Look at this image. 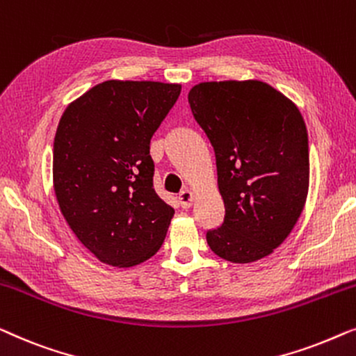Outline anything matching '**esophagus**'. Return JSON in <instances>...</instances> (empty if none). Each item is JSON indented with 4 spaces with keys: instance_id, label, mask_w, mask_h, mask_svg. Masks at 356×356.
I'll return each mask as SVG.
<instances>
[{
    "instance_id": "esophagus-1",
    "label": "esophagus",
    "mask_w": 356,
    "mask_h": 356,
    "mask_svg": "<svg viewBox=\"0 0 356 356\" xmlns=\"http://www.w3.org/2000/svg\"><path fill=\"white\" fill-rule=\"evenodd\" d=\"M193 200H195V195H193L192 190L185 188V190H182V192L179 193V203H180V207H182V208H190V207H192Z\"/></svg>"
}]
</instances>
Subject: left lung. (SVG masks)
I'll use <instances>...</instances> for the list:
<instances>
[{
    "instance_id": "8db88e82",
    "label": "left lung",
    "mask_w": 356,
    "mask_h": 356,
    "mask_svg": "<svg viewBox=\"0 0 356 356\" xmlns=\"http://www.w3.org/2000/svg\"><path fill=\"white\" fill-rule=\"evenodd\" d=\"M188 104L213 145L226 208L221 226L207 232L209 248L232 263L268 257L307 202L309 153L302 114L259 80L198 83Z\"/></svg>"
}]
</instances>
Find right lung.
Returning a JSON list of instances; mask_svg holds the SVG:
<instances>
[{
    "instance_id": "right-lung-1",
    "label": "right lung",
    "mask_w": 356,
    "mask_h": 356,
    "mask_svg": "<svg viewBox=\"0 0 356 356\" xmlns=\"http://www.w3.org/2000/svg\"><path fill=\"white\" fill-rule=\"evenodd\" d=\"M179 83L106 80L63 113L53 145L59 208L99 261L129 268L161 248L174 208L154 192L149 140Z\"/></svg>"
}]
</instances>
